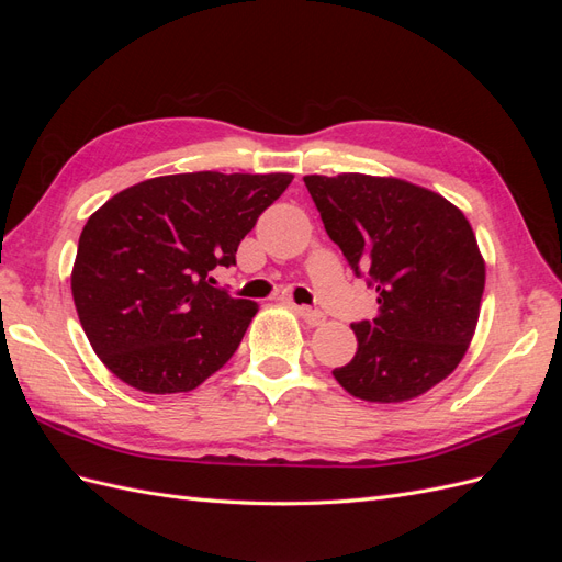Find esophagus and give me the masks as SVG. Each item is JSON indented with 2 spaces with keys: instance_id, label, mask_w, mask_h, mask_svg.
I'll use <instances>...</instances> for the list:
<instances>
[{
  "instance_id": "1",
  "label": "esophagus",
  "mask_w": 562,
  "mask_h": 562,
  "mask_svg": "<svg viewBox=\"0 0 562 562\" xmlns=\"http://www.w3.org/2000/svg\"><path fill=\"white\" fill-rule=\"evenodd\" d=\"M293 310L310 323V326H321L323 321H326V314L318 312V310H310V307H300V304H293Z\"/></svg>"
}]
</instances>
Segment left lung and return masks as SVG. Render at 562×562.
<instances>
[{
  "label": "left lung",
  "instance_id": "8db88e82",
  "mask_svg": "<svg viewBox=\"0 0 562 562\" xmlns=\"http://www.w3.org/2000/svg\"><path fill=\"white\" fill-rule=\"evenodd\" d=\"M323 227L356 277L378 291V316L351 323L353 359L333 375L351 396L401 403L462 361L481 314L485 262L464 213L398 178L307 176Z\"/></svg>",
  "mask_w": 562,
  "mask_h": 562
}]
</instances>
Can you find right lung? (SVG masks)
Instances as JSON below:
<instances>
[{
  "instance_id": "1",
  "label": "right lung",
  "mask_w": 562,
  "mask_h": 562,
  "mask_svg": "<svg viewBox=\"0 0 562 562\" xmlns=\"http://www.w3.org/2000/svg\"><path fill=\"white\" fill-rule=\"evenodd\" d=\"M291 173H180L128 187L79 236L72 297L93 351L147 394L192 391L239 349L258 304L213 279Z\"/></svg>"
}]
</instances>
